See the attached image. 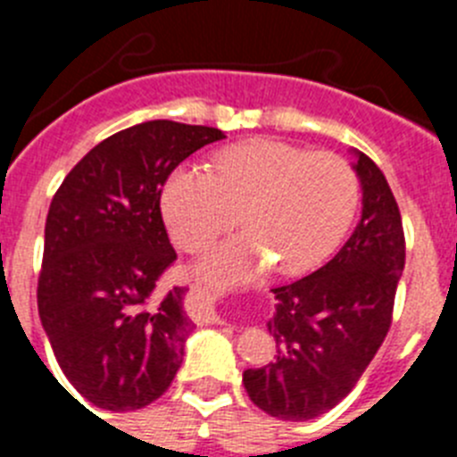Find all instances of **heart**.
<instances>
[{"label":"heart","instance_id":"b5f03b06","mask_svg":"<svg viewBox=\"0 0 457 457\" xmlns=\"http://www.w3.org/2000/svg\"><path fill=\"white\" fill-rule=\"evenodd\" d=\"M359 201L357 173L334 153L253 139L226 148L212 176L183 164L162 187V215L183 252H204L237 224L247 231L220 242L199 263L201 278L231 286L270 265L297 274L316 268L348 231Z\"/></svg>","mask_w":457,"mask_h":457}]
</instances>
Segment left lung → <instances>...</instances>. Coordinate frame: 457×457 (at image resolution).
I'll use <instances>...</instances> for the list:
<instances>
[{"instance_id": "left-lung-1", "label": "left lung", "mask_w": 457, "mask_h": 457, "mask_svg": "<svg viewBox=\"0 0 457 457\" xmlns=\"http://www.w3.org/2000/svg\"><path fill=\"white\" fill-rule=\"evenodd\" d=\"M364 208L348 242L329 263L272 288L268 322L277 354L247 369L242 385L256 407L284 421H309L345 398L385 341L405 268L401 210L385 173L364 153L354 162Z\"/></svg>"}]
</instances>
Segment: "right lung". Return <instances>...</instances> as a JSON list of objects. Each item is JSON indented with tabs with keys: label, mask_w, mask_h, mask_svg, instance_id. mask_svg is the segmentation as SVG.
I'll return each instance as SVG.
<instances>
[{
	"label": "right lung",
	"mask_w": 457,
	"mask_h": 457,
	"mask_svg": "<svg viewBox=\"0 0 457 457\" xmlns=\"http://www.w3.org/2000/svg\"><path fill=\"white\" fill-rule=\"evenodd\" d=\"M220 139L208 125H132L91 148L52 199L40 322L68 382L100 410L146 407L183 364L185 288L155 295L176 261L160 199L173 169Z\"/></svg>",
	"instance_id": "right-lung-1"
}]
</instances>
